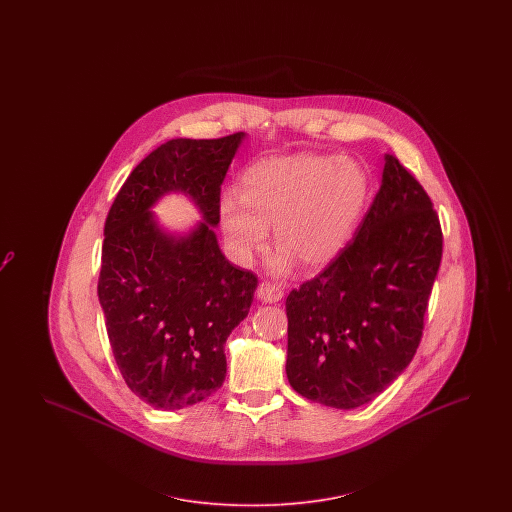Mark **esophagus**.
<instances>
[{
  "label": "esophagus",
  "instance_id": "34e87169",
  "mask_svg": "<svg viewBox=\"0 0 512 512\" xmlns=\"http://www.w3.org/2000/svg\"><path fill=\"white\" fill-rule=\"evenodd\" d=\"M282 295H284V292L280 290V286L270 284V282H261L259 288H257V297L263 303H278L282 299Z\"/></svg>",
  "mask_w": 512,
  "mask_h": 512
}]
</instances>
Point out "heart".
I'll use <instances>...</instances> for the list:
<instances>
[{
  "instance_id": "b5f03b06",
  "label": "heart",
  "mask_w": 512,
  "mask_h": 512,
  "mask_svg": "<svg viewBox=\"0 0 512 512\" xmlns=\"http://www.w3.org/2000/svg\"><path fill=\"white\" fill-rule=\"evenodd\" d=\"M368 197L365 169L345 157L297 153L268 157L242 174V192L220 195V230L228 255L251 267L272 226L280 251L270 267L284 274L293 261L309 270L332 263L355 234Z\"/></svg>"
}]
</instances>
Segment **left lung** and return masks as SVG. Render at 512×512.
I'll return each mask as SVG.
<instances>
[{
	"mask_svg": "<svg viewBox=\"0 0 512 512\" xmlns=\"http://www.w3.org/2000/svg\"><path fill=\"white\" fill-rule=\"evenodd\" d=\"M353 242L286 299L290 386L357 409L413 361L441 263L432 201L395 155Z\"/></svg>",
	"mask_w": 512,
	"mask_h": 512,
	"instance_id": "8db88e82",
	"label": "left lung"
}]
</instances>
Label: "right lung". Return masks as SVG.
<instances>
[{"mask_svg":"<svg viewBox=\"0 0 512 512\" xmlns=\"http://www.w3.org/2000/svg\"><path fill=\"white\" fill-rule=\"evenodd\" d=\"M245 132L219 140L176 138L130 172L105 220L98 295L126 386L155 409L176 411L219 390L224 343L247 317L257 276L220 251V186ZM186 194L202 220L165 231L152 205Z\"/></svg>","mask_w":512,"mask_h":512,"instance_id":"1","label":"right lung"}]
</instances>
